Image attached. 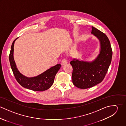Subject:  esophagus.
Here are the masks:
<instances>
[{
  "label": "esophagus",
  "mask_w": 126,
  "mask_h": 126,
  "mask_svg": "<svg viewBox=\"0 0 126 126\" xmlns=\"http://www.w3.org/2000/svg\"><path fill=\"white\" fill-rule=\"evenodd\" d=\"M67 63H68V62H67V61L66 59H63V60H62L61 63H62V65H65V64H67Z\"/></svg>",
  "instance_id": "34e87169"
}]
</instances>
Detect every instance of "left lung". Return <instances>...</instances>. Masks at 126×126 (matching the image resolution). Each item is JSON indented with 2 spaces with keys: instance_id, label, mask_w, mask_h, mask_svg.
I'll return each instance as SVG.
<instances>
[{
  "instance_id": "8db88e82",
  "label": "left lung",
  "mask_w": 126,
  "mask_h": 126,
  "mask_svg": "<svg viewBox=\"0 0 126 126\" xmlns=\"http://www.w3.org/2000/svg\"><path fill=\"white\" fill-rule=\"evenodd\" d=\"M92 33L100 42L101 50L96 59L91 63L74 59L70 62L73 68L72 81L80 89H87L100 83L108 72L112 51L108 37L103 32L92 27Z\"/></svg>"
}]
</instances>
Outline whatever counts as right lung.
I'll use <instances>...</instances> for the list:
<instances>
[{"instance_id":"1","label":"right lung","mask_w":126,"mask_h":126,"mask_svg":"<svg viewBox=\"0 0 126 126\" xmlns=\"http://www.w3.org/2000/svg\"><path fill=\"white\" fill-rule=\"evenodd\" d=\"M17 38L12 43L9 55L11 67L16 80L22 86L30 90L34 91L47 90L53 84L56 74L60 69L61 65L58 64L35 77L27 78L23 76L19 72L16 68L13 56L14 43Z\"/></svg>"}]
</instances>
